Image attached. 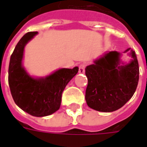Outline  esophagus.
<instances>
[{
	"label": "esophagus",
	"mask_w": 147,
	"mask_h": 147,
	"mask_svg": "<svg viewBox=\"0 0 147 147\" xmlns=\"http://www.w3.org/2000/svg\"><path fill=\"white\" fill-rule=\"evenodd\" d=\"M84 71H85V65L84 64H81L79 67V72L80 74H83L84 73Z\"/></svg>",
	"instance_id": "esophagus-1"
}]
</instances>
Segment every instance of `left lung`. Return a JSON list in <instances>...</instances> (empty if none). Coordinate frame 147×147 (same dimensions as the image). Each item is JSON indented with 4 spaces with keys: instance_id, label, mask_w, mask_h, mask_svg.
<instances>
[{
    "instance_id": "left-lung-1",
    "label": "left lung",
    "mask_w": 147,
    "mask_h": 147,
    "mask_svg": "<svg viewBox=\"0 0 147 147\" xmlns=\"http://www.w3.org/2000/svg\"><path fill=\"white\" fill-rule=\"evenodd\" d=\"M125 53L131 58L128 63L122 61V53L109 51L86 67L88 84L85 99L90 108L111 113L131 98L139 83V63L133 49H127Z\"/></svg>"
}]
</instances>
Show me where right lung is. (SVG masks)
I'll return each mask as SVG.
<instances>
[{
    "instance_id": "obj_1",
    "label": "right lung",
    "mask_w": 147,
    "mask_h": 147,
    "mask_svg": "<svg viewBox=\"0 0 147 147\" xmlns=\"http://www.w3.org/2000/svg\"><path fill=\"white\" fill-rule=\"evenodd\" d=\"M38 32H28L22 37L10 58L8 84L15 103L31 116L42 117L60 109L65 86L79 71V67L60 68L48 76L34 77L24 67V49Z\"/></svg>"
}]
</instances>
